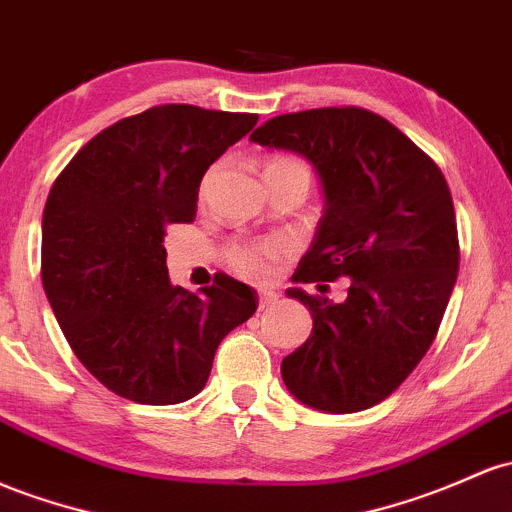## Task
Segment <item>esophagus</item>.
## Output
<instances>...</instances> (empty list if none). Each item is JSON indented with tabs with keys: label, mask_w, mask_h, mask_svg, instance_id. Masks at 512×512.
I'll return each mask as SVG.
<instances>
[{
	"label": "esophagus",
	"mask_w": 512,
	"mask_h": 512,
	"mask_svg": "<svg viewBox=\"0 0 512 512\" xmlns=\"http://www.w3.org/2000/svg\"><path fill=\"white\" fill-rule=\"evenodd\" d=\"M279 301V296L274 291H260V308H269Z\"/></svg>",
	"instance_id": "1"
}]
</instances>
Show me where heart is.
Here are the masks:
<instances>
[{"label": "heart", "instance_id": "1", "mask_svg": "<svg viewBox=\"0 0 512 512\" xmlns=\"http://www.w3.org/2000/svg\"><path fill=\"white\" fill-rule=\"evenodd\" d=\"M284 172H306V167L299 160L286 155H277L267 162L265 177L267 174H284ZM213 172L206 174L204 184H201V192H206V187L211 184ZM289 252V243L282 238H265V240H252V243H235L226 250V262L235 274H240L243 279L250 282H265L272 274L274 262L282 260Z\"/></svg>", "mask_w": 512, "mask_h": 512}]
</instances>
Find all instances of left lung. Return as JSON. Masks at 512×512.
<instances>
[{
  "label": "left lung",
  "instance_id": "8db88e82",
  "mask_svg": "<svg viewBox=\"0 0 512 512\" xmlns=\"http://www.w3.org/2000/svg\"><path fill=\"white\" fill-rule=\"evenodd\" d=\"M252 143L299 153L325 194L316 238L289 289L313 330L284 357L282 379L323 413H357L391 396L430 350L459 272V238L445 174L393 123L359 106L274 116ZM345 276L340 304L325 281Z\"/></svg>",
  "mask_w": 512,
  "mask_h": 512
}]
</instances>
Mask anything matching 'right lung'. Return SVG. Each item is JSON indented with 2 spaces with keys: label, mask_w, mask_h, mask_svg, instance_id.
I'll return each mask as SVG.
<instances>
[{
  "label": "right lung",
  "mask_w": 512,
  "mask_h": 512,
  "mask_svg": "<svg viewBox=\"0 0 512 512\" xmlns=\"http://www.w3.org/2000/svg\"><path fill=\"white\" fill-rule=\"evenodd\" d=\"M257 114L153 106L104 128L70 160L43 211L41 279L72 352L116 396L189 401L213 355L257 311V291L216 274L199 294L174 286L162 245L192 223L204 172Z\"/></svg>",
  "instance_id": "1"
}]
</instances>
